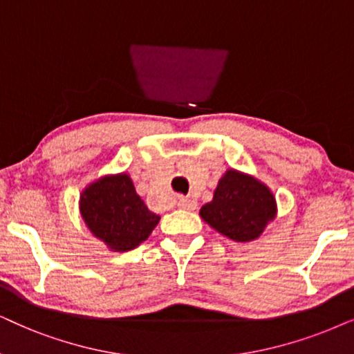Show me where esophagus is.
Segmentation results:
<instances>
[{"mask_svg": "<svg viewBox=\"0 0 354 354\" xmlns=\"http://www.w3.org/2000/svg\"><path fill=\"white\" fill-rule=\"evenodd\" d=\"M196 205H198V204H196L194 201L189 199V198H180V199H178V207H180V209L194 210Z\"/></svg>", "mask_w": 354, "mask_h": 354, "instance_id": "esophagus-1", "label": "esophagus"}]
</instances>
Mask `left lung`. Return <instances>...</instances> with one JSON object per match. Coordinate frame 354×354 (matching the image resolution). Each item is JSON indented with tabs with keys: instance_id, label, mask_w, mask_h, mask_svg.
I'll use <instances>...</instances> for the list:
<instances>
[{
	"instance_id": "1",
	"label": "left lung",
	"mask_w": 354,
	"mask_h": 354,
	"mask_svg": "<svg viewBox=\"0 0 354 354\" xmlns=\"http://www.w3.org/2000/svg\"><path fill=\"white\" fill-rule=\"evenodd\" d=\"M276 199L266 185L236 169L218 180L210 203L199 214L218 234L235 241H252L276 217Z\"/></svg>"
}]
</instances>
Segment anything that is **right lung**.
<instances>
[{"label":"right lung","instance_id":"add662e5","mask_svg":"<svg viewBox=\"0 0 354 354\" xmlns=\"http://www.w3.org/2000/svg\"><path fill=\"white\" fill-rule=\"evenodd\" d=\"M80 212L91 234L111 252H129L149 239L160 216L147 207L127 173L102 176L84 187Z\"/></svg>","mask_w":354,"mask_h":354}]
</instances>
